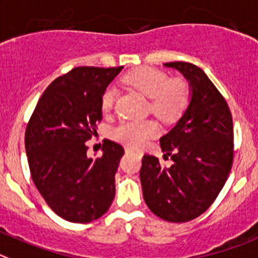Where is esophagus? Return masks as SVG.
<instances>
[{
    "label": "esophagus",
    "mask_w": 258,
    "mask_h": 258,
    "mask_svg": "<svg viewBox=\"0 0 258 258\" xmlns=\"http://www.w3.org/2000/svg\"><path fill=\"white\" fill-rule=\"evenodd\" d=\"M126 153L136 154V155H139V156H143V153H141V151H139V150H135V149H132V148H126Z\"/></svg>",
    "instance_id": "esophagus-1"
}]
</instances>
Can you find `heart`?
<instances>
[{
	"mask_svg": "<svg viewBox=\"0 0 258 258\" xmlns=\"http://www.w3.org/2000/svg\"><path fill=\"white\" fill-rule=\"evenodd\" d=\"M122 81L136 89L149 98L148 109L160 121L169 123L183 114L191 103V88L184 79H169V75L154 67H139L123 75ZM115 100V88L108 85L100 96L103 112H109ZM158 134L155 121L126 119L113 128L112 136L115 140L130 146L144 145L149 139Z\"/></svg>",
	"mask_w": 258,
	"mask_h": 258,
	"instance_id": "obj_1",
	"label": "heart"
}]
</instances>
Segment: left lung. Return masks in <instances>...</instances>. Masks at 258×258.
Returning <instances> with one entry per match:
<instances>
[{"mask_svg":"<svg viewBox=\"0 0 258 258\" xmlns=\"http://www.w3.org/2000/svg\"><path fill=\"white\" fill-rule=\"evenodd\" d=\"M189 81L191 103L178 123L160 139L173 160L164 167L144 155L140 169L144 200L151 211L170 223H186L205 213L228 179L234 156L229 105L200 67L168 62Z\"/></svg>","mask_w":258,"mask_h":258,"instance_id":"left-lung-1","label":"left lung"}]
</instances>
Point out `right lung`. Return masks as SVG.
Segmentation results:
<instances>
[{"instance_id": "obj_1", "label": "right lung", "mask_w": 258, "mask_h": 258, "mask_svg": "<svg viewBox=\"0 0 258 258\" xmlns=\"http://www.w3.org/2000/svg\"><path fill=\"white\" fill-rule=\"evenodd\" d=\"M122 69L80 66L59 76L42 94L26 126L31 179L47 205L71 223L99 219L114 199L123 148L104 140L103 155L91 159L86 141L102 121L103 90Z\"/></svg>"}]
</instances>
